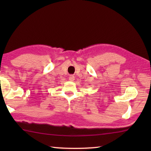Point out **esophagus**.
I'll return each mask as SVG.
<instances>
[{
    "mask_svg": "<svg viewBox=\"0 0 151 151\" xmlns=\"http://www.w3.org/2000/svg\"><path fill=\"white\" fill-rule=\"evenodd\" d=\"M69 80L70 81H74V80H75V76H73V75H70L69 76Z\"/></svg>",
    "mask_w": 151,
    "mask_h": 151,
    "instance_id": "1",
    "label": "esophagus"
}]
</instances>
